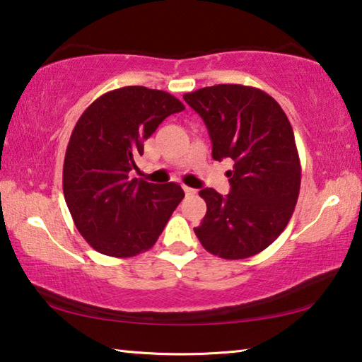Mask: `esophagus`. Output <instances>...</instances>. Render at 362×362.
I'll use <instances>...</instances> for the list:
<instances>
[{
    "label": "esophagus",
    "instance_id": "esophagus-1",
    "mask_svg": "<svg viewBox=\"0 0 362 362\" xmlns=\"http://www.w3.org/2000/svg\"><path fill=\"white\" fill-rule=\"evenodd\" d=\"M183 192H185V194H187V196H193V194L198 193V192H196L194 188H192V187H187V185H183Z\"/></svg>",
    "mask_w": 362,
    "mask_h": 362
}]
</instances>
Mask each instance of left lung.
Instances as JSON below:
<instances>
[{"instance_id":"obj_1","label":"left lung","mask_w":362,"mask_h":362,"mask_svg":"<svg viewBox=\"0 0 362 362\" xmlns=\"http://www.w3.org/2000/svg\"><path fill=\"white\" fill-rule=\"evenodd\" d=\"M206 122L212 158L233 159L230 193L204 188L207 211L194 233L203 247L226 260L247 259L284 231L296 209L302 168L283 108L262 89L217 84L183 95Z\"/></svg>"}]
</instances>
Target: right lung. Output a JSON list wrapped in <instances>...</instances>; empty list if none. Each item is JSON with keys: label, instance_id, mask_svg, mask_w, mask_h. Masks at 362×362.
<instances>
[{"label": "right lung", "instance_id": "right-lung-1", "mask_svg": "<svg viewBox=\"0 0 362 362\" xmlns=\"http://www.w3.org/2000/svg\"><path fill=\"white\" fill-rule=\"evenodd\" d=\"M185 105L158 89L126 86L79 116L64 161V196L78 231L97 252L139 255L158 241L183 199L177 183L131 179L144 142Z\"/></svg>", "mask_w": 362, "mask_h": 362}]
</instances>
